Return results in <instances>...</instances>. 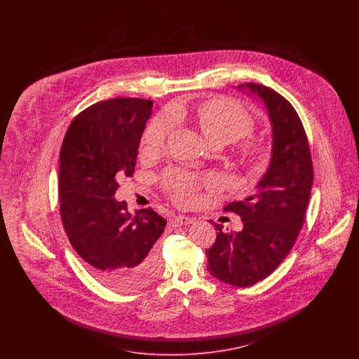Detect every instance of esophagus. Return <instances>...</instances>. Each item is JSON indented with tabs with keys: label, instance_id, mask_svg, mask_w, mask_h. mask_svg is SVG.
I'll return each instance as SVG.
<instances>
[{
	"label": "esophagus",
	"instance_id": "obj_1",
	"mask_svg": "<svg viewBox=\"0 0 359 359\" xmlns=\"http://www.w3.org/2000/svg\"><path fill=\"white\" fill-rule=\"evenodd\" d=\"M172 222L175 223L176 226H187V224L195 222V218L186 217V215H177L172 219Z\"/></svg>",
	"mask_w": 359,
	"mask_h": 359
}]
</instances>
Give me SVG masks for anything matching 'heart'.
<instances>
[{
    "label": "heart",
    "instance_id": "b5f03b06",
    "mask_svg": "<svg viewBox=\"0 0 359 359\" xmlns=\"http://www.w3.org/2000/svg\"><path fill=\"white\" fill-rule=\"evenodd\" d=\"M195 122L208 142L223 145L234 142L253 132L255 121L237 102L229 98H214L198 104L194 111ZM175 114L163 111L151 121L142 136V151L145 154L161 149L175 126ZM269 148L262 138L250 137L237 148V160L246 171H261L268 158ZM217 184V177L210 175L199 177L188 172L171 170L164 175V186L173 199L188 205L194 202L195 194L201 186Z\"/></svg>",
    "mask_w": 359,
    "mask_h": 359
}]
</instances>
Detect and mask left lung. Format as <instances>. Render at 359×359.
Listing matches in <instances>:
<instances>
[{"label":"left lung","mask_w":359,"mask_h":359,"mask_svg":"<svg viewBox=\"0 0 359 359\" xmlns=\"http://www.w3.org/2000/svg\"><path fill=\"white\" fill-rule=\"evenodd\" d=\"M238 88H249L266 107L272 158L256 192L223 208L241 217L242 230L223 231L222 224L210 221L217 239L205 256L214 277L245 288L266 278L292 250L306 218L313 167L307 135L293 106L266 86L245 83Z\"/></svg>","instance_id":"8db88e82"}]
</instances>
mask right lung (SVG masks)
Instances as JSON below:
<instances>
[{"instance_id":"obj_1","label":"right lung","mask_w":359,"mask_h":359,"mask_svg":"<svg viewBox=\"0 0 359 359\" xmlns=\"http://www.w3.org/2000/svg\"><path fill=\"white\" fill-rule=\"evenodd\" d=\"M154 101L113 98L94 103L69 125L59 154L60 217L69 243L104 285L128 292L158 272L157 239L167 221L149 208L128 211L114 195L132 177Z\"/></svg>"}]
</instances>
